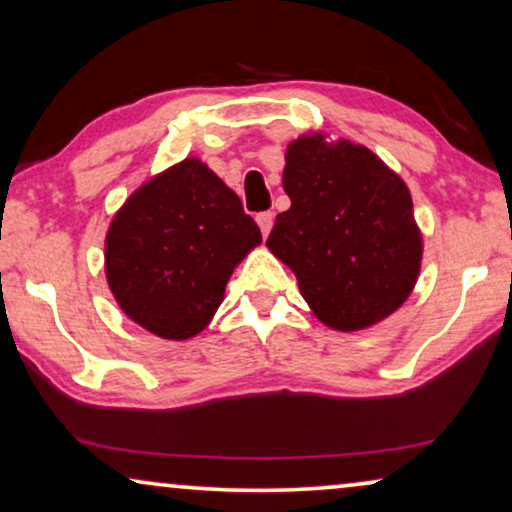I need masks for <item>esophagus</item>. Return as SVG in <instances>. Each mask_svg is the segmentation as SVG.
I'll list each match as a JSON object with an SVG mask.
<instances>
[{"instance_id": "34e87169", "label": "esophagus", "mask_w": 512, "mask_h": 512, "mask_svg": "<svg viewBox=\"0 0 512 512\" xmlns=\"http://www.w3.org/2000/svg\"><path fill=\"white\" fill-rule=\"evenodd\" d=\"M256 221H258V226H261L263 237H268L270 235V228H272V221H275V214H272V212H261V214H256Z\"/></svg>"}]
</instances>
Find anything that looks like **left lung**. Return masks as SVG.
Listing matches in <instances>:
<instances>
[{
    "label": "left lung",
    "instance_id": "1",
    "mask_svg": "<svg viewBox=\"0 0 512 512\" xmlns=\"http://www.w3.org/2000/svg\"><path fill=\"white\" fill-rule=\"evenodd\" d=\"M282 181L291 207L265 244L314 314L335 331H359L398 310L422 263L403 179L366 146L305 135L286 149Z\"/></svg>",
    "mask_w": 512,
    "mask_h": 512
}]
</instances>
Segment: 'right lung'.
Masks as SVG:
<instances>
[{"mask_svg": "<svg viewBox=\"0 0 512 512\" xmlns=\"http://www.w3.org/2000/svg\"><path fill=\"white\" fill-rule=\"evenodd\" d=\"M256 244L261 230L240 198L198 158H186L132 193L111 221L104 244L109 289L146 331L193 338Z\"/></svg>", "mask_w": 512, "mask_h": 512, "instance_id": "1", "label": "right lung"}]
</instances>
